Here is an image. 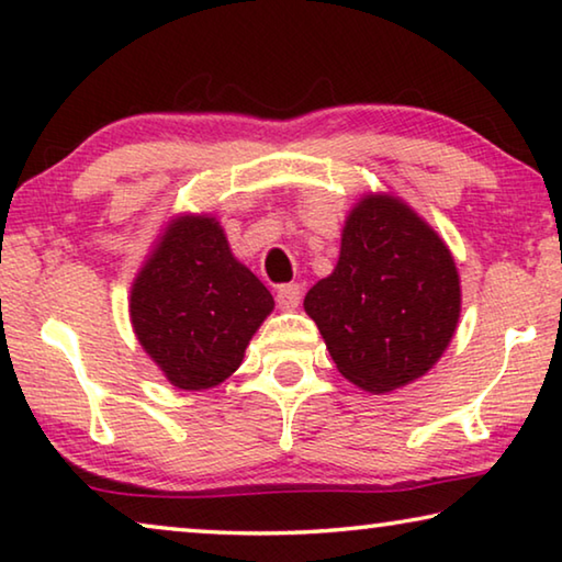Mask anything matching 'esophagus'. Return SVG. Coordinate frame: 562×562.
<instances>
[{
    "label": "esophagus",
    "mask_w": 562,
    "mask_h": 562,
    "mask_svg": "<svg viewBox=\"0 0 562 562\" xmlns=\"http://www.w3.org/2000/svg\"><path fill=\"white\" fill-rule=\"evenodd\" d=\"M302 300V288L300 284H280L278 288V307L280 310H297Z\"/></svg>",
    "instance_id": "1"
}]
</instances>
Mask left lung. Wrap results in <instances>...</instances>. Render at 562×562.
I'll use <instances>...</instances> for the list:
<instances>
[{
  "mask_svg": "<svg viewBox=\"0 0 562 562\" xmlns=\"http://www.w3.org/2000/svg\"><path fill=\"white\" fill-rule=\"evenodd\" d=\"M339 374L369 394L416 382L461 317V280L441 235L392 193H367L341 227L339 260L304 297Z\"/></svg>",
  "mask_w": 562,
  "mask_h": 562,
  "instance_id": "1",
  "label": "left lung"
}]
</instances>
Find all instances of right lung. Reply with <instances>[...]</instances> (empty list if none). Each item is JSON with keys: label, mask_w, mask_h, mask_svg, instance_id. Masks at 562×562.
Returning a JSON list of instances; mask_svg holds the SVG:
<instances>
[{"label": "right lung", "mask_w": 562, "mask_h": 562, "mask_svg": "<svg viewBox=\"0 0 562 562\" xmlns=\"http://www.w3.org/2000/svg\"><path fill=\"white\" fill-rule=\"evenodd\" d=\"M272 310L270 290L235 258L223 225L205 213L170 217L128 297L138 345L186 392L223 384Z\"/></svg>", "instance_id": "1"}]
</instances>
